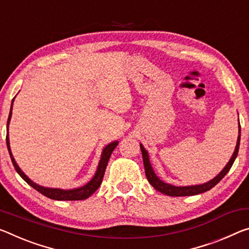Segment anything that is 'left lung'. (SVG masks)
I'll return each instance as SVG.
<instances>
[{"instance_id":"1","label":"left lung","mask_w":249,"mask_h":249,"mask_svg":"<svg viewBox=\"0 0 249 249\" xmlns=\"http://www.w3.org/2000/svg\"><path fill=\"white\" fill-rule=\"evenodd\" d=\"M238 122H239V120H238ZM239 142H240V125H239V135L237 139V144H236L235 152H234V154H232V156L231 157V160L227 163L226 166H225L223 168V171L220 172L216 177H214L212 180L207 181V183H205V184L193 185V186H173V185H171V184L164 183L163 180H160L153 171L151 161H149V159H148L147 151H146V149L144 148V146L141 144L140 146H141L142 155H143L146 177H147V180L149 181V184H151L152 186L156 189V191L163 193V194L167 195V196L178 197V196H192V195L202 194V193L210 191L211 188H213L215 185L218 184L219 181L224 178V176L226 175L228 172H230V169L231 168L232 164H234L236 157H237L238 149H239Z\"/></svg>"}]
</instances>
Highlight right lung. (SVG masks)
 I'll use <instances>...</instances> for the list:
<instances>
[{"mask_svg":"<svg viewBox=\"0 0 249 249\" xmlns=\"http://www.w3.org/2000/svg\"><path fill=\"white\" fill-rule=\"evenodd\" d=\"M14 101V98H13ZM13 101H12V105H11V110L9 114V118H7V134H6V145H7V149H9L10 153V157L12 163H13V166L15 168V171L18 173V175L24 179L30 186H32L34 189H36L37 192L41 193L46 197H49L51 199H55V200H83L89 198V197L95 193L96 189L101 186L102 180H103L104 177V173L106 166H107L108 160L112 153L114 151V148L118 145V142L115 141L113 143L108 144L107 146H105L103 152H102L101 155V160L100 163H98V167L96 169L95 175L92 179H90L88 184H85L84 186L78 187V188H74V189H68V191H64V189H60V188H47V187H43L39 186V185L35 184L34 181L31 180L29 177H27L24 173L22 172V169L18 166L17 161H15L13 155L11 153V147H10V141H9V124L11 121V116H12V106H13Z\"/></svg>","mask_w":249,"mask_h":249,"instance_id":"1","label":"right lung"}]
</instances>
